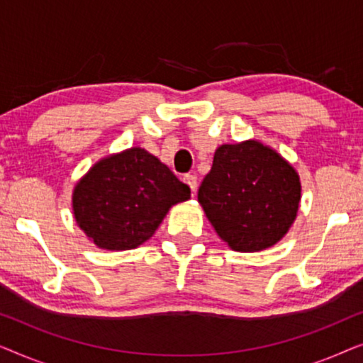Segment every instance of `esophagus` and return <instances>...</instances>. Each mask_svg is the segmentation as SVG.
<instances>
[{
    "label": "esophagus",
    "instance_id": "1",
    "mask_svg": "<svg viewBox=\"0 0 363 363\" xmlns=\"http://www.w3.org/2000/svg\"><path fill=\"white\" fill-rule=\"evenodd\" d=\"M183 182H185L186 185L190 186L191 193H195V191H196V185H198V182H196V177H195V175H190V173H188V175L183 177Z\"/></svg>",
    "mask_w": 363,
    "mask_h": 363
}]
</instances>
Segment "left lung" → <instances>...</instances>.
I'll return each mask as SVG.
<instances>
[{
  "instance_id": "1",
  "label": "left lung",
  "mask_w": 363,
  "mask_h": 363,
  "mask_svg": "<svg viewBox=\"0 0 363 363\" xmlns=\"http://www.w3.org/2000/svg\"><path fill=\"white\" fill-rule=\"evenodd\" d=\"M299 200L294 168L256 140L218 148L198 190L218 236L241 252L276 245L294 221Z\"/></svg>"
}]
</instances>
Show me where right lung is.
<instances>
[{
  "label": "right lung",
  "instance_id": "1",
  "mask_svg": "<svg viewBox=\"0 0 363 363\" xmlns=\"http://www.w3.org/2000/svg\"><path fill=\"white\" fill-rule=\"evenodd\" d=\"M190 188L143 148H130L92 167L77 183L72 208L81 230L104 250H133L150 238Z\"/></svg>",
  "mask_w": 363,
  "mask_h": 363
}]
</instances>
